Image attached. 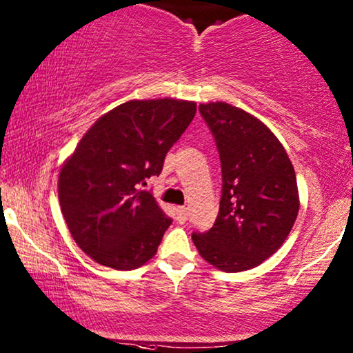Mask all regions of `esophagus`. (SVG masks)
Segmentation results:
<instances>
[{
    "label": "esophagus",
    "instance_id": "obj_1",
    "mask_svg": "<svg viewBox=\"0 0 353 353\" xmlns=\"http://www.w3.org/2000/svg\"><path fill=\"white\" fill-rule=\"evenodd\" d=\"M176 219H178V223H180V224L186 223V219H188V208L186 207H178Z\"/></svg>",
    "mask_w": 353,
    "mask_h": 353
}]
</instances>
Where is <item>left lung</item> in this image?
Instances as JSON below:
<instances>
[{
	"label": "left lung",
	"instance_id": "1",
	"mask_svg": "<svg viewBox=\"0 0 353 353\" xmlns=\"http://www.w3.org/2000/svg\"><path fill=\"white\" fill-rule=\"evenodd\" d=\"M216 141L223 196L212 229L192 234L197 252L223 272L256 268L282 247L299 212L296 173L274 132L226 101L199 105Z\"/></svg>",
	"mask_w": 353,
	"mask_h": 353
}]
</instances>
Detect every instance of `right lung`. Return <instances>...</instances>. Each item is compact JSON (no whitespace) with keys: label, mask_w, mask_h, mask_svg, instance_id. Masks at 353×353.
I'll use <instances>...</instances> for the list:
<instances>
[{"label":"right lung","mask_w":353,"mask_h":353,"mask_svg":"<svg viewBox=\"0 0 353 353\" xmlns=\"http://www.w3.org/2000/svg\"><path fill=\"white\" fill-rule=\"evenodd\" d=\"M196 110V101L180 99L129 100L100 116L65 159L60 208L95 263L132 270L154 258L172 219L140 185L159 176Z\"/></svg>","instance_id":"obj_1"}]
</instances>
